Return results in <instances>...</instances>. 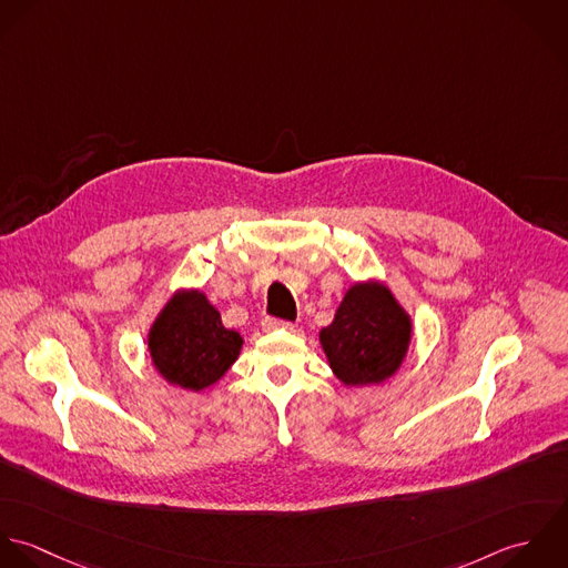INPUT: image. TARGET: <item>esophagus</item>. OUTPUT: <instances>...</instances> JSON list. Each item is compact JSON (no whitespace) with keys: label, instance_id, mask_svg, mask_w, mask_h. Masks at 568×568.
<instances>
[{"label":"esophagus","instance_id":"34e87169","mask_svg":"<svg viewBox=\"0 0 568 568\" xmlns=\"http://www.w3.org/2000/svg\"><path fill=\"white\" fill-rule=\"evenodd\" d=\"M261 327H263V332H276V329H294L296 325L290 323V321H281V318L267 316V318H263Z\"/></svg>","mask_w":568,"mask_h":568}]
</instances>
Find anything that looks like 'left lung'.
Masks as SVG:
<instances>
[{
  "mask_svg": "<svg viewBox=\"0 0 568 568\" xmlns=\"http://www.w3.org/2000/svg\"><path fill=\"white\" fill-rule=\"evenodd\" d=\"M410 338V316L377 281L351 285L334 323L321 332L327 362L346 386L382 384L393 377L408 353Z\"/></svg>",
  "mask_w": 568,
  "mask_h": 568,
  "instance_id": "obj_1",
  "label": "left lung"
}]
</instances>
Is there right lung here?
Listing matches in <instances>:
<instances>
[{
	"label": "right lung",
	"mask_w": 568,
	"mask_h": 568,
	"mask_svg": "<svg viewBox=\"0 0 568 568\" xmlns=\"http://www.w3.org/2000/svg\"><path fill=\"white\" fill-rule=\"evenodd\" d=\"M146 342L153 366L169 384L204 390L234 364L243 338L224 327L206 294L182 290L162 307Z\"/></svg>",
	"instance_id": "obj_1"
}]
</instances>
